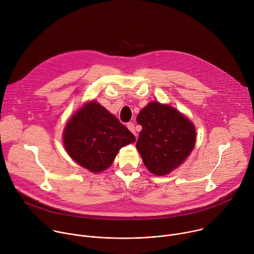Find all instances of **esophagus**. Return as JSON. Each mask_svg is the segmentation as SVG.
I'll return each instance as SVG.
<instances>
[{
    "instance_id": "34e87169",
    "label": "esophagus",
    "mask_w": 254,
    "mask_h": 254,
    "mask_svg": "<svg viewBox=\"0 0 254 254\" xmlns=\"http://www.w3.org/2000/svg\"><path fill=\"white\" fill-rule=\"evenodd\" d=\"M127 127L134 134V135H136V133H135V129H134V125L132 124V123H127Z\"/></svg>"
}]
</instances>
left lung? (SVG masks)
<instances>
[{"label":"left lung","mask_w":254,"mask_h":254,"mask_svg":"<svg viewBox=\"0 0 254 254\" xmlns=\"http://www.w3.org/2000/svg\"><path fill=\"white\" fill-rule=\"evenodd\" d=\"M141 130L136 149L147 169L165 176L182 164L196 142L194 125L176 108L150 102L136 118Z\"/></svg>","instance_id":"1"}]
</instances>
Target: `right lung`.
I'll list each match as a JSON object with an SVG mask.
<instances>
[{"label": "right lung", "instance_id": "obj_1", "mask_svg": "<svg viewBox=\"0 0 254 254\" xmlns=\"http://www.w3.org/2000/svg\"><path fill=\"white\" fill-rule=\"evenodd\" d=\"M134 140V135L94 100L84 104L71 117L63 132L68 155L92 173L107 169L119 151Z\"/></svg>", "mask_w": 254, "mask_h": 254}]
</instances>
